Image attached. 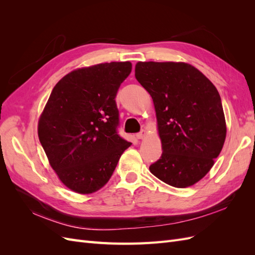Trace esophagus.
I'll use <instances>...</instances> for the list:
<instances>
[{
    "mask_svg": "<svg viewBox=\"0 0 255 255\" xmlns=\"http://www.w3.org/2000/svg\"><path fill=\"white\" fill-rule=\"evenodd\" d=\"M145 136V130L144 129H141L139 133L136 134V137L138 138V139H142V138Z\"/></svg>",
    "mask_w": 255,
    "mask_h": 255,
    "instance_id": "1",
    "label": "esophagus"
}]
</instances>
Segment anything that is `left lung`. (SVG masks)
<instances>
[{"label": "left lung", "instance_id": "obj_1", "mask_svg": "<svg viewBox=\"0 0 255 255\" xmlns=\"http://www.w3.org/2000/svg\"><path fill=\"white\" fill-rule=\"evenodd\" d=\"M135 78L155 106L163 154L150 166L170 186H191L211 170L225 143L227 127L218 90L184 63L139 61Z\"/></svg>", "mask_w": 255, "mask_h": 255}]
</instances>
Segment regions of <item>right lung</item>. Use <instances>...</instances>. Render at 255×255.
I'll list each match as a JSON object with an SVG mask.
<instances>
[{
	"mask_svg": "<svg viewBox=\"0 0 255 255\" xmlns=\"http://www.w3.org/2000/svg\"><path fill=\"white\" fill-rule=\"evenodd\" d=\"M132 64L105 63L65 75L53 88L38 125V136L68 188L91 194L109 182L130 142L118 134L116 96Z\"/></svg>",
	"mask_w": 255,
	"mask_h": 255,
	"instance_id": "add662e5",
	"label": "right lung"
}]
</instances>
